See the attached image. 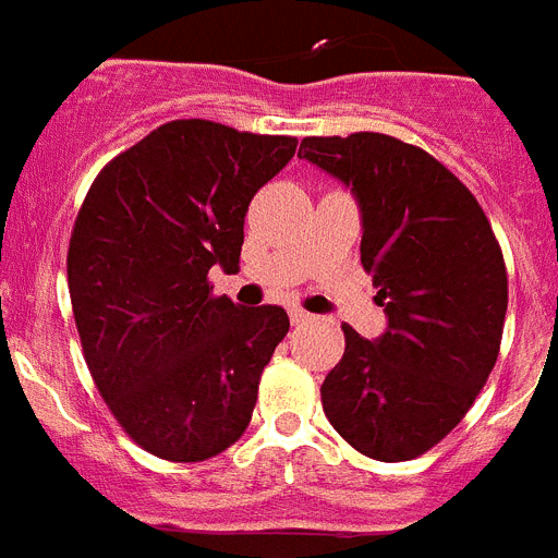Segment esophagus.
<instances>
[{
  "label": "esophagus",
  "instance_id": "esophagus-1",
  "mask_svg": "<svg viewBox=\"0 0 558 558\" xmlns=\"http://www.w3.org/2000/svg\"><path fill=\"white\" fill-rule=\"evenodd\" d=\"M290 322H293V327H304V324H313V315L304 313V310H293Z\"/></svg>",
  "mask_w": 558,
  "mask_h": 558
}]
</instances>
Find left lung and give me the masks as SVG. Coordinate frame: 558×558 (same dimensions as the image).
Returning <instances> with one entry per match:
<instances>
[{
	"instance_id": "obj_1",
	"label": "left lung",
	"mask_w": 558,
	"mask_h": 558,
	"mask_svg": "<svg viewBox=\"0 0 558 558\" xmlns=\"http://www.w3.org/2000/svg\"><path fill=\"white\" fill-rule=\"evenodd\" d=\"M299 156L352 186L360 263L388 315L377 340L343 324L324 413L363 456L411 461L466 416L495 368L509 307L502 251L475 195L422 147L363 131L307 136Z\"/></svg>"
}]
</instances>
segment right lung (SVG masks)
Segmentation results:
<instances>
[{
	"label": "right lung",
	"mask_w": 558,
	"mask_h": 558,
	"mask_svg": "<svg viewBox=\"0 0 558 558\" xmlns=\"http://www.w3.org/2000/svg\"><path fill=\"white\" fill-rule=\"evenodd\" d=\"M299 140L172 120L108 161L66 254L83 357L122 430L175 463L243 436L288 313L211 295L236 270L251 198Z\"/></svg>",
	"instance_id": "1"
}]
</instances>
